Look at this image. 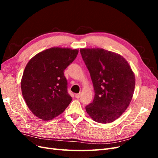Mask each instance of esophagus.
<instances>
[{
  "instance_id": "esophagus-1",
  "label": "esophagus",
  "mask_w": 158,
  "mask_h": 158,
  "mask_svg": "<svg viewBox=\"0 0 158 158\" xmlns=\"http://www.w3.org/2000/svg\"><path fill=\"white\" fill-rule=\"evenodd\" d=\"M75 96H76V98H80V96H81V94H80V93H79V94H76L75 95Z\"/></svg>"
}]
</instances>
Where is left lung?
Returning a JSON list of instances; mask_svg holds the SVG:
<instances>
[{"label":"left lung","mask_w":158,"mask_h":158,"mask_svg":"<svg viewBox=\"0 0 158 158\" xmlns=\"http://www.w3.org/2000/svg\"><path fill=\"white\" fill-rule=\"evenodd\" d=\"M80 53L94 85L93 102L85 107L94 121L110 123L120 117L130 104L135 76L127 60L101 48H82Z\"/></svg>","instance_id":"1"}]
</instances>
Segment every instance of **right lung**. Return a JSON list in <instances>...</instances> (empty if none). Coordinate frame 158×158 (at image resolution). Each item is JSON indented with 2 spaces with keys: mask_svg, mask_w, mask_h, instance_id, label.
<instances>
[{
  "mask_svg": "<svg viewBox=\"0 0 158 158\" xmlns=\"http://www.w3.org/2000/svg\"><path fill=\"white\" fill-rule=\"evenodd\" d=\"M78 49L61 47L43 51L28 62L21 80L22 95L35 116L44 121L63 113L72 101L64 70Z\"/></svg>",
  "mask_w": 158,
  "mask_h": 158,
  "instance_id": "add662e5",
  "label": "right lung"
}]
</instances>
